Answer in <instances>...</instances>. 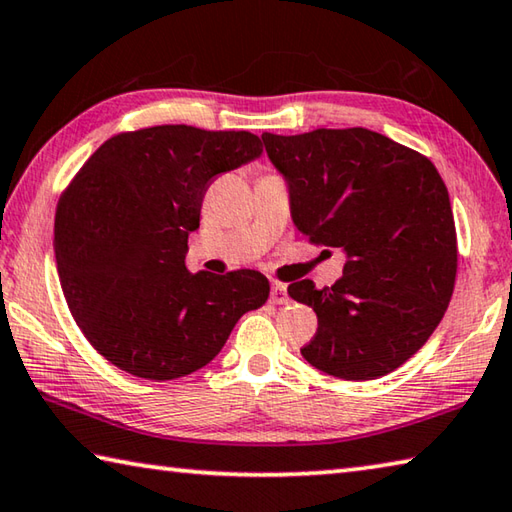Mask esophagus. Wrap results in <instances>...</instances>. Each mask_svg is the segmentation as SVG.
Returning a JSON list of instances; mask_svg holds the SVG:
<instances>
[{"mask_svg":"<svg viewBox=\"0 0 512 512\" xmlns=\"http://www.w3.org/2000/svg\"><path fill=\"white\" fill-rule=\"evenodd\" d=\"M271 302H273V304H286V302H288L286 284L275 282V284L271 286Z\"/></svg>","mask_w":512,"mask_h":512,"instance_id":"esophagus-1","label":"esophagus"}]
</instances>
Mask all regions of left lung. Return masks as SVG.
<instances>
[{"label":"left lung","mask_w":512,"mask_h":512,"mask_svg":"<svg viewBox=\"0 0 512 512\" xmlns=\"http://www.w3.org/2000/svg\"><path fill=\"white\" fill-rule=\"evenodd\" d=\"M284 174L291 215L315 246L345 250L336 284L288 286L318 331L302 356L342 380H374L439 327L457 280L448 188L427 156L365 127L262 134Z\"/></svg>","instance_id":"obj_1"}]
</instances>
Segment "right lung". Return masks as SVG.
<instances>
[{"label":"right lung","instance_id":"right-lung-1","mask_svg":"<svg viewBox=\"0 0 512 512\" xmlns=\"http://www.w3.org/2000/svg\"><path fill=\"white\" fill-rule=\"evenodd\" d=\"M259 154L250 132L156 125L111 136L73 176L55 210V262L73 320L111 365L147 380L188 376L268 300L259 271L185 266L210 181Z\"/></svg>","mask_w":512,"mask_h":512}]
</instances>
